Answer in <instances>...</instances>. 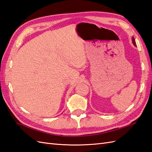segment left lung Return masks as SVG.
<instances>
[{"mask_svg":"<svg viewBox=\"0 0 152 152\" xmlns=\"http://www.w3.org/2000/svg\"><path fill=\"white\" fill-rule=\"evenodd\" d=\"M132 42H133V44L134 45H136V44H135V39H134V37H132Z\"/></svg>","mask_w":152,"mask_h":152,"instance_id":"1","label":"left lung"}]
</instances>
